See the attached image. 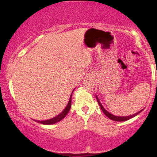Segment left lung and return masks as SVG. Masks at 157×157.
<instances>
[{
    "label": "left lung",
    "mask_w": 157,
    "mask_h": 157,
    "mask_svg": "<svg viewBox=\"0 0 157 157\" xmlns=\"http://www.w3.org/2000/svg\"><path fill=\"white\" fill-rule=\"evenodd\" d=\"M96 97H97V96H96ZM97 102H98V103H99V105H100V108H101L102 112L105 113V114L106 115V116L108 117H109V119H111V120H113V121L122 122V121H126V120H130L131 118H133V117H134L136 116V115L139 114V113H140L141 112V111H142V110H143V109H142V110H141V111H139V112L134 113V114L131 115V116H127V117H118V116H115V115L111 114V113H110L109 112V111H107L105 109H104L103 106L102 105L101 102H100V100H99V99L97 98Z\"/></svg>",
    "instance_id": "1"
}]
</instances>
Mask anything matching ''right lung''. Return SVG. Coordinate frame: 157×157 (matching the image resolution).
<instances>
[{"label":"right lung","instance_id":"add662e5","mask_svg":"<svg viewBox=\"0 0 157 157\" xmlns=\"http://www.w3.org/2000/svg\"><path fill=\"white\" fill-rule=\"evenodd\" d=\"M75 91V90H73V91ZM72 91V93H73ZM71 96H72V94H71V96H70V98H69V100H68V105L66 107V109H65L63 111L61 112L60 114L57 115V117H55L52 118V119H50V120H44V121H38L37 120V122H39V123H41V124H44V125H52V124H54V123H56V122L60 121V120H62L66 116V114L68 113V111H69L70 109H71Z\"/></svg>","mask_w":157,"mask_h":157}]
</instances>
